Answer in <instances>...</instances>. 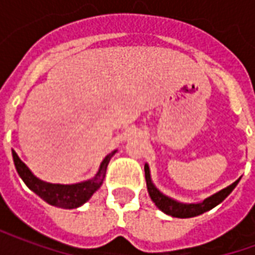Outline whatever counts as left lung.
Masks as SVG:
<instances>
[{"label":"left lung","instance_id":"8db88e82","mask_svg":"<svg viewBox=\"0 0 255 255\" xmlns=\"http://www.w3.org/2000/svg\"><path fill=\"white\" fill-rule=\"evenodd\" d=\"M144 176H146V184H147V191L151 198V201L155 203V206L160 209L161 212H164L168 216L172 217H177V219H188V217H195L199 214L208 212L210 209H213L214 206H217L219 203L224 201L225 198L230 195L232 190L238 186V183L241 180V177L234 182L228 187L223 188L221 191L216 192L212 197L203 199L201 203H182L177 202L172 198L166 197L162 192L155 187L153 182H151V177H150V169L147 164H144Z\"/></svg>","mask_w":255,"mask_h":255}]
</instances>
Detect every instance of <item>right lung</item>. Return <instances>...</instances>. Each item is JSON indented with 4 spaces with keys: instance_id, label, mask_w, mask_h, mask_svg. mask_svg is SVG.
<instances>
[{
    "instance_id": "obj_1",
    "label": "right lung",
    "mask_w": 255,
    "mask_h": 255,
    "mask_svg": "<svg viewBox=\"0 0 255 255\" xmlns=\"http://www.w3.org/2000/svg\"><path fill=\"white\" fill-rule=\"evenodd\" d=\"M115 153H116V150L112 151L111 154L106 155L104 161L101 162L100 169L93 179H89L86 182L76 183V184H53V183H46L41 179H38L28 169V166L20 160L19 155L16 154V151L12 150L16 171L19 173V176L21 177V180L25 183V186L30 188L31 191L35 192L36 195H39L49 205L63 209L79 208L89 201L91 195L101 187V184L104 182L108 164H109L112 157L115 155Z\"/></svg>"
}]
</instances>
